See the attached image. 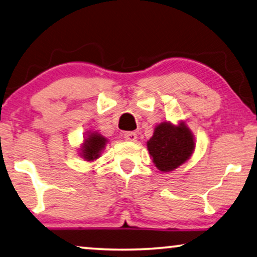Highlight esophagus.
I'll return each instance as SVG.
<instances>
[{
	"label": "esophagus",
	"instance_id": "1",
	"mask_svg": "<svg viewBox=\"0 0 257 257\" xmlns=\"http://www.w3.org/2000/svg\"><path fill=\"white\" fill-rule=\"evenodd\" d=\"M124 138L125 140H127V142H136L137 138H138V136H137L136 132H125Z\"/></svg>",
	"mask_w": 257,
	"mask_h": 257
}]
</instances>
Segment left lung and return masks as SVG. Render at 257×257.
<instances>
[{
    "label": "left lung",
    "instance_id": "1",
    "mask_svg": "<svg viewBox=\"0 0 257 257\" xmlns=\"http://www.w3.org/2000/svg\"><path fill=\"white\" fill-rule=\"evenodd\" d=\"M153 163L161 172H170L189 159L194 150L192 132L185 124L178 126L161 122L147 142Z\"/></svg>",
    "mask_w": 257,
    "mask_h": 257
}]
</instances>
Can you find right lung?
Returning <instances> with one entry per match:
<instances>
[{
    "mask_svg": "<svg viewBox=\"0 0 257 257\" xmlns=\"http://www.w3.org/2000/svg\"><path fill=\"white\" fill-rule=\"evenodd\" d=\"M107 139L100 136L99 133L93 132L87 137L82 149V156L85 160L91 161L97 159L105 147Z\"/></svg>",
    "mask_w": 257,
    "mask_h": 257,
    "instance_id": "right-lung-1",
    "label": "right lung"
}]
</instances>
